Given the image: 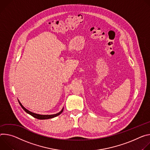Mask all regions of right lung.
Segmentation results:
<instances>
[{
	"label": "right lung",
	"mask_w": 150,
	"mask_h": 150,
	"mask_svg": "<svg viewBox=\"0 0 150 150\" xmlns=\"http://www.w3.org/2000/svg\"><path fill=\"white\" fill-rule=\"evenodd\" d=\"M18 103L20 104V105H21V107L23 108V109L27 112L28 113V114L31 115V116H33V117H35L36 119H39V120H45V119H52V118H54V117H57V116L59 115V114H61L62 111H63V110H64V107L62 108V109L57 114H51V115H42V114H36V113H35V112H33L29 110H28L27 109H26L22 104L20 102V101L18 99Z\"/></svg>",
	"instance_id": "obj_1"
}]
</instances>
